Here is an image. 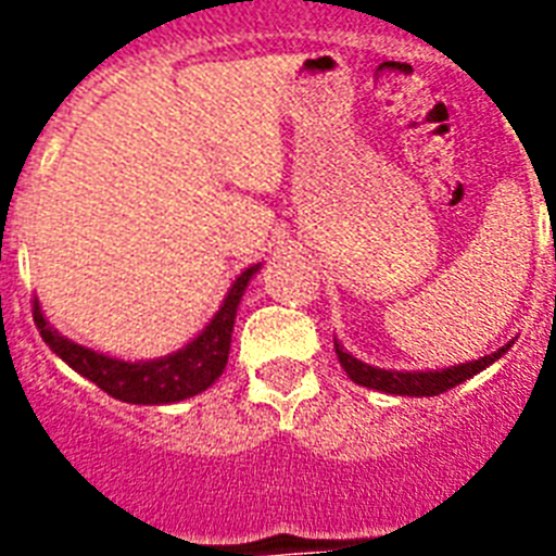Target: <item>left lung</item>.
Instances as JSON below:
<instances>
[{
  "label": "left lung",
  "instance_id": "1",
  "mask_svg": "<svg viewBox=\"0 0 556 556\" xmlns=\"http://www.w3.org/2000/svg\"><path fill=\"white\" fill-rule=\"evenodd\" d=\"M510 349V343H505L502 349H496L493 355H484L479 361H470V364L450 366V369H435V371H395V369H378V366H369L364 361H357L349 352H343L340 343H334V352H338L340 366L346 369V375L361 387L378 389V392H389V395H413V397H430L441 395L447 389L458 387L462 380L473 378L484 366H491L493 361H500L505 352Z\"/></svg>",
  "mask_w": 556,
  "mask_h": 556
}]
</instances>
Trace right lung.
<instances>
[{
	"label": "right lung",
	"instance_id": "add662e5",
	"mask_svg": "<svg viewBox=\"0 0 556 556\" xmlns=\"http://www.w3.org/2000/svg\"><path fill=\"white\" fill-rule=\"evenodd\" d=\"M260 270V265L242 270L236 282L227 291L225 303L216 312V317L207 323V329L199 338L190 340L176 355L159 357V361H117L91 352L86 346H77L63 334H56L48 320L39 312V303L34 300V323L39 334L46 340L56 357H63L77 375L98 383L106 395L126 401V404H176L185 397L199 395L225 371L227 355H230V334H233V320L239 300L251 277Z\"/></svg>",
	"mask_w": 556,
	"mask_h": 556
}]
</instances>
